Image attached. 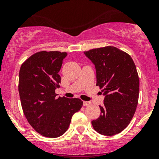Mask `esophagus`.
Here are the masks:
<instances>
[{
    "label": "esophagus",
    "mask_w": 159,
    "mask_h": 159,
    "mask_svg": "<svg viewBox=\"0 0 159 159\" xmlns=\"http://www.w3.org/2000/svg\"><path fill=\"white\" fill-rule=\"evenodd\" d=\"M83 105H84V106H89V105H91V102H83Z\"/></svg>",
    "instance_id": "esophagus-1"
}]
</instances>
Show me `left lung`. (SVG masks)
<instances>
[{
    "instance_id": "obj_1",
    "label": "left lung",
    "mask_w": 159,
    "mask_h": 159,
    "mask_svg": "<svg viewBox=\"0 0 159 159\" xmlns=\"http://www.w3.org/2000/svg\"><path fill=\"white\" fill-rule=\"evenodd\" d=\"M96 69L98 86L105 96L99 105L100 116L91 121L93 128L104 135H115L129 125L135 112L139 95V78L129 54L113 47L84 51Z\"/></svg>"
}]
</instances>
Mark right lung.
Here are the masks:
<instances>
[{
  "label": "right lung",
  "instance_id": "add662e5",
  "mask_svg": "<svg viewBox=\"0 0 159 159\" xmlns=\"http://www.w3.org/2000/svg\"><path fill=\"white\" fill-rule=\"evenodd\" d=\"M67 52L42 51L28 57L19 71L18 91L22 109L35 131L48 138L62 135L71 118L83 105L79 98H56L58 72Z\"/></svg>",
  "mask_w": 159,
  "mask_h": 159
}]
</instances>
